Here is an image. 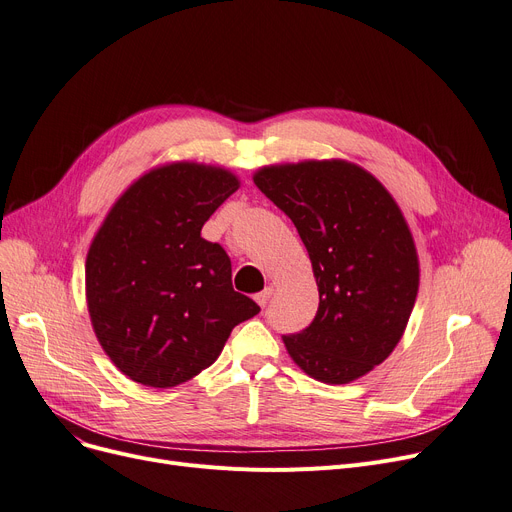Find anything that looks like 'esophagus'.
<instances>
[{
    "instance_id": "34e87169",
    "label": "esophagus",
    "mask_w": 512,
    "mask_h": 512,
    "mask_svg": "<svg viewBox=\"0 0 512 512\" xmlns=\"http://www.w3.org/2000/svg\"><path fill=\"white\" fill-rule=\"evenodd\" d=\"M272 292H274V290H272V288H265V290H261V292H257V294H255V297H253V299H255V301H257V305H259V307H265V305H267V303H270V299H272Z\"/></svg>"
}]
</instances>
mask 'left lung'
<instances>
[{"mask_svg":"<svg viewBox=\"0 0 512 512\" xmlns=\"http://www.w3.org/2000/svg\"><path fill=\"white\" fill-rule=\"evenodd\" d=\"M259 191L297 226L319 290L311 326L284 336L309 378L348 384L384 363L419 290L411 228L388 188L346 159L263 166Z\"/></svg>","mask_w":512,"mask_h":512,"instance_id":"obj_1","label":"left lung"}]
</instances>
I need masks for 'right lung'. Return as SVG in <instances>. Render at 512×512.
Segmentation results:
<instances>
[{
    "label": "right lung",
    "mask_w": 512,
    "mask_h": 512,
    "mask_svg": "<svg viewBox=\"0 0 512 512\" xmlns=\"http://www.w3.org/2000/svg\"><path fill=\"white\" fill-rule=\"evenodd\" d=\"M240 186L234 172L170 161L134 180L107 211L85 261L93 332L110 361L149 388L184 384L220 357L257 303L203 224Z\"/></svg>",
    "instance_id": "add662e5"
}]
</instances>
